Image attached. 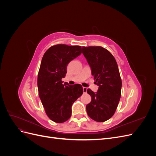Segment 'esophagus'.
I'll use <instances>...</instances> for the list:
<instances>
[{
    "label": "esophagus",
    "mask_w": 156,
    "mask_h": 156,
    "mask_svg": "<svg viewBox=\"0 0 156 156\" xmlns=\"http://www.w3.org/2000/svg\"><path fill=\"white\" fill-rule=\"evenodd\" d=\"M83 92H84V93H85V92H87V88L86 87H83Z\"/></svg>",
    "instance_id": "1"
}]
</instances>
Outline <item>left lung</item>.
<instances>
[{"label": "left lung", "mask_w": 156, "mask_h": 156, "mask_svg": "<svg viewBox=\"0 0 156 156\" xmlns=\"http://www.w3.org/2000/svg\"><path fill=\"white\" fill-rule=\"evenodd\" d=\"M82 50L99 87L96 92L87 90L92 98L87 105V114L96 122H105L115 114L121 96L119 67L114 56L102 47H83Z\"/></svg>", "instance_id": "1"}]
</instances>
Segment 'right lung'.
<instances>
[{"label":"right lung","mask_w":156,"mask_h":156,"mask_svg":"<svg viewBox=\"0 0 156 156\" xmlns=\"http://www.w3.org/2000/svg\"><path fill=\"white\" fill-rule=\"evenodd\" d=\"M81 54V47L58 44L47 50L37 75L39 96L47 115L56 123H62L72 115V106L83 93L82 86H70L62 81L70 61Z\"/></svg>","instance_id":"obj_1"}]
</instances>
